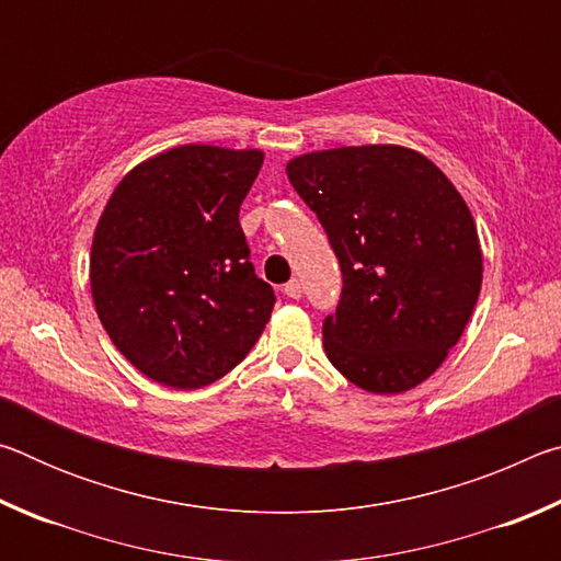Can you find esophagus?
I'll list each match as a JSON object with an SVG mask.
<instances>
[{
  "label": "esophagus",
  "mask_w": 561,
  "mask_h": 561,
  "mask_svg": "<svg viewBox=\"0 0 561 561\" xmlns=\"http://www.w3.org/2000/svg\"><path fill=\"white\" fill-rule=\"evenodd\" d=\"M284 294H287L289 299H299L301 297V282L291 279V282L284 284Z\"/></svg>",
  "instance_id": "esophagus-1"
}]
</instances>
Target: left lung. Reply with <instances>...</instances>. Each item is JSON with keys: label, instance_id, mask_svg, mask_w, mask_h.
I'll list each match as a JSON object with an SVG mask.
<instances>
[{"label": "left lung", "instance_id": "obj_1", "mask_svg": "<svg viewBox=\"0 0 561 561\" xmlns=\"http://www.w3.org/2000/svg\"><path fill=\"white\" fill-rule=\"evenodd\" d=\"M287 178L334 247L344 289L324 351L368 393L438 371L482 287L478 227L448 175L413 148L341 146L291 158Z\"/></svg>", "mask_w": 561, "mask_h": 561}]
</instances>
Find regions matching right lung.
Here are the masks:
<instances>
[{
  "label": "right lung",
  "instance_id": "1",
  "mask_svg": "<svg viewBox=\"0 0 561 561\" xmlns=\"http://www.w3.org/2000/svg\"><path fill=\"white\" fill-rule=\"evenodd\" d=\"M257 148L175 146L130 168L93 230L91 297L140 374L195 391L257 344L274 291L250 262L240 205Z\"/></svg>",
  "mask_w": 561,
  "mask_h": 561
}]
</instances>
